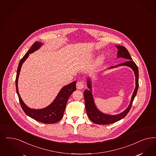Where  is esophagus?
Here are the masks:
<instances>
[{"instance_id": "esophagus-1", "label": "esophagus", "mask_w": 156, "mask_h": 156, "mask_svg": "<svg viewBox=\"0 0 156 156\" xmlns=\"http://www.w3.org/2000/svg\"><path fill=\"white\" fill-rule=\"evenodd\" d=\"M76 88L78 89H80L81 90L82 89H83V87H84V82L83 81H78L76 83Z\"/></svg>"}]
</instances>
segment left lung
<instances>
[{"label":"left lung","instance_id":"obj_1","mask_svg":"<svg viewBox=\"0 0 156 156\" xmlns=\"http://www.w3.org/2000/svg\"><path fill=\"white\" fill-rule=\"evenodd\" d=\"M116 47H117V48L118 49L117 57L119 58H122L126 59L128 60V61L115 66H112L111 67V69H113L114 67L120 66H126L131 68L134 71L135 76V88L131 97L130 104L127 108L122 113L116 115H110L102 113L97 109L94 104L93 95L91 93V82L90 80L88 79L87 80V85L88 88L89 89V90L86 89L83 93L86 113L89 118L90 119L91 122H93L94 123L97 124H101V125L109 124L115 123L124 118L127 115V113H129L138 89L139 73H138V69L137 66L135 63L133 61V59L131 58L130 55L129 54V51H127V49L126 48L124 47L120 46V45L116 46Z\"/></svg>","mask_w":156,"mask_h":156}]
</instances>
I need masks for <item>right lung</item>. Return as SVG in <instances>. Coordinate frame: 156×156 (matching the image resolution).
<instances>
[{
    "label": "right lung",
    "instance_id": "right-lung-1",
    "mask_svg": "<svg viewBox=\"0 0 156 156\" xmlns=\"http://www.w3.org/2000/svg\"><path fill=\"white\" fill-rule=\"evenodd\" d=\"M43 45L40 42H35L32 47L27 51L24 56L21 59L16 72V93L19 98L21 106L24 112L30 117L40 122L45 124H53L58 122L63 116L67 102L71 94L76 90V81L64 86L59 91L58 96L49 105L40 109H33L28 107L22 101L18 89V80L21 71L22 65L29 56V55L40 48Z\"/></svg>",
    "mask_w": 156,
    "mask_h": 156
}]
</instances>
